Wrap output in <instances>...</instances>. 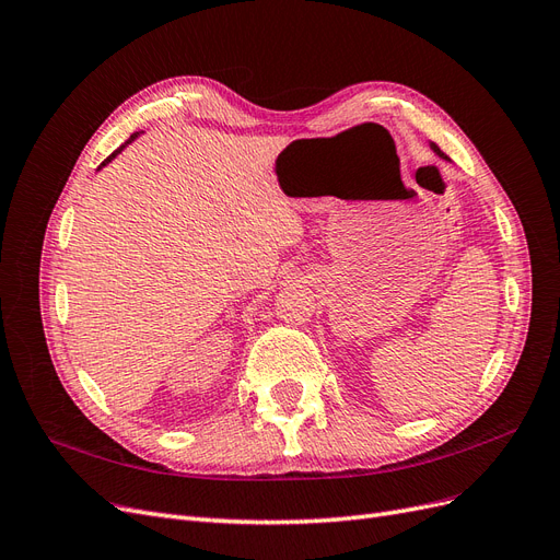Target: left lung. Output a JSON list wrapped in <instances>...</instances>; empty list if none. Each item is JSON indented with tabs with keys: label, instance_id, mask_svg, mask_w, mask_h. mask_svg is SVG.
I'll list each match as a JSON object with an SVG mask.
<instances>
[{
	"label": "left lung",
	"instance_id": "8db88e82",
	"mask_svg": "<svg viewBox=\"0 0 560 560\" xmlns=\"http://www.w3.org/2000/svg\"><path fill=\"white\" fill-rule=\"evenodd\" d=\"M430 149L434 151V154H436L439 159H444V161H448V156H446V154H444V151H442V149H439V147H436L434 142H430Z\"/></svg>",
	"mask_w": 560,
	"mask_h": 560
}]
</instances>
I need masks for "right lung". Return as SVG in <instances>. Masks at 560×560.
Instances as JSON below:
<instances>
[{
  "label": "right lung",
  "mask_w": 560,
  "mask_h": 560,
  "mask_svg": "<svg viewBox=\"0 0 560 560\" xmlns=\"http://www.w3.org/2000/svg\"><path fill=\"white\" fill-rule=\"evenodd\" d=\"M138 138H140V132H132V135H130V138H128V140H126V142H124L121 147H118V149L114 151V154H109V156H107V159H105L103 163H100V167H97V171H103V167H105L107 163H112V161H114V159H116L118 154H121V151H124V149H126V147H128L130 142H135V140H138Z\"/></svg>",
  "instance_id": "obj_1"
}]
</instances>
